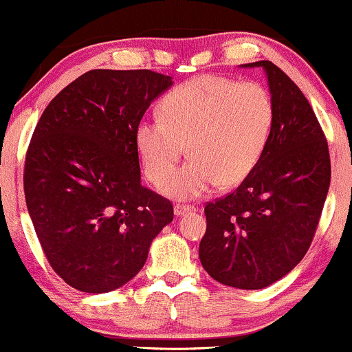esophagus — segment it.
<instances>
[{
	"label": "esophagus",
	"instance_id": "esophagus-1",
	"mask_svg": "<svg viewBox=\"0 0 352 352\" xmlns=\"http://www.w3.org/2000/svg\"><path fill=\"white\" fill-rule=\"evenodd\" d=\"M191 211H196V208L191 206V204H176L175 206L176 216H184L186 212H191Z\"/></svg>",
	"mask_w": 352,
	"mask_h": 352
}]
</instances>
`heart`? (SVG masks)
<instances>
[{"label": "heart", "mask_w": 352, "mask_h": 352, "mask_svg": "<svg viewBox=\"0 0 352 352\" xmlns=\"http://www.w3.org/2000/svg\"><path fill=\"white\" fill-rule=\"evenodd\" d=\"M160 113L136 126L134 143L146 179L156 186L164 180L161 189L175 199H195L218 183H243L261 161L276 123L266 86L216 74L173 88ZM184 145L192 161L172 175Z\"/></svg>", "instance_id": "1"}]
</instances>
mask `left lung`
I'll return each instance as SVG.
<instances>
[{
	"label": "left lung",
	"mask_w": 352,
	"mask_h": 352,
	"mask_svg": "<svg viewBox=\"0 0 352 352\" xmlns=\"http://www.w3.org/2000/svg\"><path fill=\"white\" fill-rule=\"evenodd\" d=\"M261 66L276 106L266 151L238 188L206 203L199 259L212 279L238 289H263L304 258L331 183L327 141L309 101L271 61Z\"/></svg>",
	"instance_id": "obj_1"
}]
</instances>
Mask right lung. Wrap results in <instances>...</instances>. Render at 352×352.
<instances>
[{"mask_svg": "<svg viewBox=\"0 0 352 352\" xmlns=\"http://www.w3.org/2000/svg\"><path fill=\"white\" fill-rule=\"evenodd\" d=\"M173 85L151 69H93L51 100L25 161L26 206L54 272L82 293L131 281L173 221V204L141 184L134 131Z\"/></svg>", "mask_w": 352, "mask_h": 352, "instance_id": "1", "label": "right lung"}]
</instances>
